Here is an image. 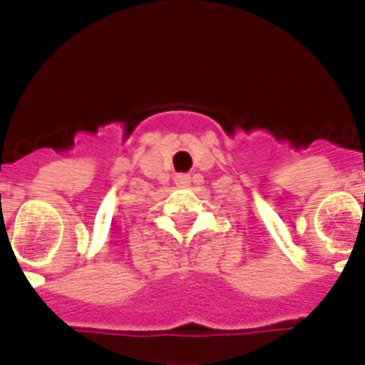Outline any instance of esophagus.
Returning <instances> with one entry per match:
<instances>
[{
  "label": "esophagus",
  "instance_id": "esophagus-1",
  "mask_svg": "<svg viewBox=\"0 0 365 365\" xmlns=\"http://www.w3.org/2000/svg\"><path fill=\"white\" fill-rule=\"evenodd\" d=\"M175 185L188 186L190 185V175H177V177H175Z\"/></svg>",
  "mask_w": 365,
  "mask_h": 365
}]
</instances>
